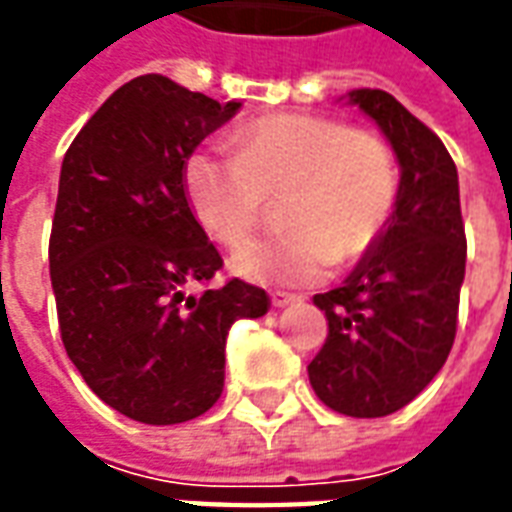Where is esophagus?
Listing matches in <instances>:
<instances>
[{"label":"esophagus","instance_id":"esophagus-1","mask_svg":"<svg viewBox=\"0 0 512 512\" xmlns=\"http://www.w3.org/2000/svg\"><path fill=\"white\" fill-rule=\"evenodd\" d=\"M301 296H296V293H285V290H274L271 293V304L274 307H288V304H299Z\"/></svg>","mask_w":512,"mask_h":512}]
</instances>
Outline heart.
<instances>
[{
  "mask_svg": "<svg viewBox=\"0 0 512 512\" xmlns=\"http://www.w3.org/2000/svg\"><path fill=\"white\" fill-rule=\"evenodd\" d=\"M202 227L235 246L255 230L268 197H282L288 230L246 241L230 266L257 285L321 279L334 260L367 255L395 213L400 169L386 139L315 115H274L235 134V153L202 147L183 164Z\"/></svg>",
  "mask_w": 512,
  "mask_h": 512,
  "instance_id": "heart-1",
  "label": "heart"
}]
</instances>
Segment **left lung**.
<instances>
[{"instance_id":"1","label":"left lung","mask_w":512,"mask_h":512,"mask_svg":"<svg viewBox=\"0 0 512 512\" xmlns=\"http://www.w3.org/2000/svg\"><path fill=\"white\" fill-rule=\"evenodd\" d=\"M400 161L395 213L340 288L315 296L329 334L307 373L345 417L408 406L447 362L466 274L458 169L439 136L384 90H354Z\"/></svg>"}]
</instances>
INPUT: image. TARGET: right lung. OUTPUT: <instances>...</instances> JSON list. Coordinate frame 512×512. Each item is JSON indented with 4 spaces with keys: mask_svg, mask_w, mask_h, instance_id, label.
I'll return each mask as SVG.
<instances>
[{
    "mask_svg": "<svg viewBox=\"0 0 512 512\" xmlns=\"http://www.w3.org/2000/svg\"><path fill=\"white\" fill-rule=\"evenodd\" d=\"M241 109L167 76L109 95L62 158L49 238L62 345L95 395L145 425L200 417L224 386V343L268 296L208 285L222 255L194 219L183 164Z\"/></svg>",
    "mask_w": 512,
    "mask_h": 512,
    "instance_id": "add662e5",
    "label": "right lung"
}]
</instances>
